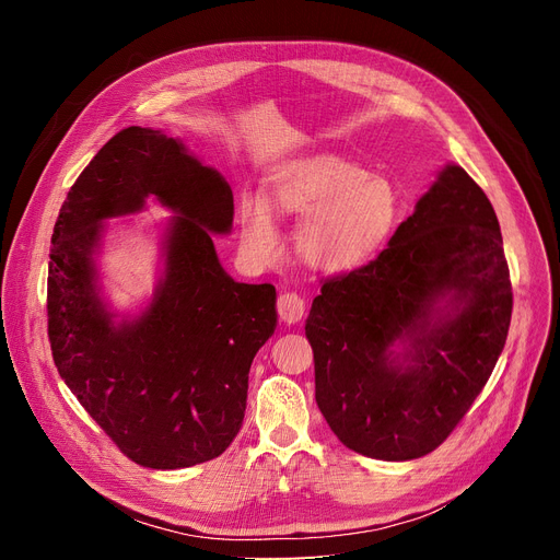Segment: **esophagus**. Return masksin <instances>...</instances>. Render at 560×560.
<instances>
[{"instance_id": "1", "label": "esophagus", "mask_w": 560, "mask_h": 560, "mask_svg": "<svg viewBox=\"0 0 560 560\" xmlns=\"http://www.w3.org/2000/svg\"><path fill=\"white\" fill-rule=\"evenodd\" d=\"M277 311L285 325H295V322H300L304 317L306 302L298 295V292H283L277 302Z\"/></svg>"}]
</instances>
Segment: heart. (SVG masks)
<instances>
[{
	"label": "heart",
	"mask_w": 560,
	"mask_h": 560,
	"mask_svg": "<svg viewBox=\"0 0 560 560\" xmlns=\"http://www.w3.org/2000/svg\"><path fill=\"white\" fill-rule=\"evenodd\" d=\"M270 206L281 215L308 218L298 235L302 258L322 272L345 275L384 249L399 218V192L354 161L315 154L275 170ZM241 243L258 262H270L279 254L272 213L256 197L241 203Z\"/></svg>",
	"instance_id": "b5f03b06"
}]
</instances>
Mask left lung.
<instances>
[{
	"mask_svg": "<svg viewBox=\"0 0 560 560\" xmlns=\"http://www.w3.org/2000/svg\"><path fill=\"white\" fill-rule=\"evenodd\" d=\"M511 311L492 203L460 165H445L388 247L313 300L306 338L322 416L370 458L433 452L483 390Z\"/></svg>",
	"mask_w": 560,
	"mask_h": 560,
	"instance_id": "left-lung-1",
	"label": "left lung"
}]
</instances>
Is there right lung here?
<instances>
[{"label":"right lung","instance_id":"obj_1","mask_svg":"<svg viewBox=\"0 0 560 560\" xmlns=\"http://www.w3.org/2000/svg\"><path fill=\"white\" fill-rule=\"evenodd\" d=\"M154 196L175 218L166 272L138 318L114 322L98 295L103 220ZM233 224L224 176L163 131L129 127L88 163L54 224L47 334L66 386L133 463L179 469L220 456L238 435L256 351L277 327L272 283H238L213 233Z\"/></svg>","mask_w":560,"mask_h":560}]
</instances>
